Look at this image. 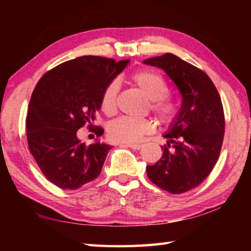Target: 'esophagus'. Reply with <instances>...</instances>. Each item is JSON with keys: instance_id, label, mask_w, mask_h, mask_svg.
Here are the masks:
<instances>
[{"instance_id": "1", "label": "esophagus", "mask_w": 251, "mask_h": 251, "mask_svg": "<svg viewBox=\"0 0 251 251\" xmlns=\"http://www.w3.org/2000/svg\"><path fill=\"white\" fill-rule=\"evenodd\" d=\"M121 146L129 147L131 150H141L143 145H141V144H121Z\"/></svg>"}]
</instances>
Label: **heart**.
Segmentation results:
<instances>
[{
    "label": "heart",
    "instance_id": "heart-1",
    "mask_svg": "<svg viewBox=\"0 0 251 251\" xmlns=\"http://www.w3.org/2000/svg\"><path fill=\"white\" fill-rule=\"evenodd\" d=\"M130 82L151 100V108L163 122H171L176 116L177 109L171 99L165 95L167 84L160 75L151 71H139L130 76ZM117 82L109 83L101 94L100 108L106 115L116 110ZM155 130L154 122L148 118H133L122 116L112 121L107 126V135L115 142L133 144L141 141L145 135Z\"/></svg>",
    "mask_w": 251,
    "mask_h": 251
}]
</instances>
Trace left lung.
<instances>
[{"instance_id": "obj_1", "label": "left lung", "mask_w": 251, "mask_h": 251, "mask_svg": "<svg viewBox=\"0 0 251 251\" xmlns=\"http://www.w3.org/2000/svg\"><path fill=\"white\" fill-rule=\"evenodd\" d=\"M144 64L159 67L181 94V106L164 137L163 156L147 165V176L159 188L182 194L206 179L219 158L225 133L224 108L217 88L205 72L176 55L147 58ZM172 145L174 151L168 150Z\"/></svg>"}]
</instances>
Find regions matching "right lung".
<instances>
[{
	"instance_id": "right-lung-1",
	"label": "right lung",
	"mask_w": 251,
	"mask_h": 251,
	"mask_svg": "<svg viewBox=\"0 0 251 251\" xmlns=\"http://www.w3.org/2000/svg\"><path fill=\"white\" fill-rule=\"evenodd\" d=\"M129 63L101 56H80L43 75L28 104L26 136L41 172L62 189H77L100 176L110 145L80 142L77 130L100 108L104 90ZM97 137L103 128L95 129Z\"/></svg>"
}]
</instances>
